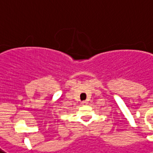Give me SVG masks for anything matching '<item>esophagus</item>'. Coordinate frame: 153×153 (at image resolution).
Listing matches in <instances>:
<instances>
[{
  "mask_svg": "<svg viewBox=\"0 0 153 153\" xmlns=\"http://www.w3.org/2000/svg\"><path fill=\"white\" fill-rule=\"evenodd\" d=\"M81 103H82V105H86V104H87V102H86V101H83Z\"/></svg>",
  "mask_w": 153,
  "mask_h": 153,
  "instance_id": "34e87169",
  "label": "esophagus"
}]
</instances>
